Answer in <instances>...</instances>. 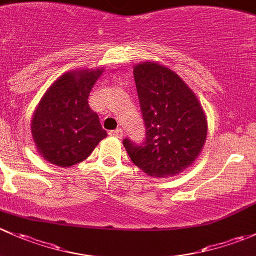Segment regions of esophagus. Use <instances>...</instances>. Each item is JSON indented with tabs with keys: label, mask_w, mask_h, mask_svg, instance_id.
<instances>
[{
	"label": "esophagus",
	"mask_w": 256,
	"mask_h": 256,
	"mask_svg": "<svg viewBox=\"0 0 256 256\" xmlns=\"http://www.w3.org/2000/svg\"><path fill=\"white\" fill-rule=\"evenodd\" d=\"M110 136H116V138H122L123 130L120 128H117V129H114V130H110Z\"/></svg>",
	"instance_id": "esophagus-1"
}]
</instances>
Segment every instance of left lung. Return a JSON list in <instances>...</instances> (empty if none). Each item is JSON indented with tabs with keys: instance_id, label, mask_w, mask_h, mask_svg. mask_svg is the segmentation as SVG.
I'll return each instance as SVG.
<instances>
[{
	"instance_id": "left-lung-1",
	"label": "left lung",
	"mask_w": 256,
	"mask_h": 256,
	"mask_svg": "<svg viewBox=\"0 0 256 256\" xmlns=\"http://www.w3.org/2000/svg\"><path fill=\"white\" fill-rule=\"evenodd\" d=\"M146 126L142 144L123 139L134 165L150 176L166 178L196 160L207 136V120L198 100L178 74L158 62L133 70Z\"/></svg>"
}]
</instances>
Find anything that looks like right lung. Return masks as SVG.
<instances>
[{
	"mask_svg": "<svg viewBox=\"0 0 256 256\" xmlns=\"http://www.w3.org/2000/svg\"><path fill=\"white\" fill-rule=\"evenodd\" d=\"M101 72L102 69L64 74L39 102L32 134L38 152L52 164L62 168L78 164L107 136L88 102Z\"/></svg>",
	"mask_w": 256,
	"mask_h": 256,
	"instance_id": "right-lung-1",
	"label": "right lung"
}]
</instances>
